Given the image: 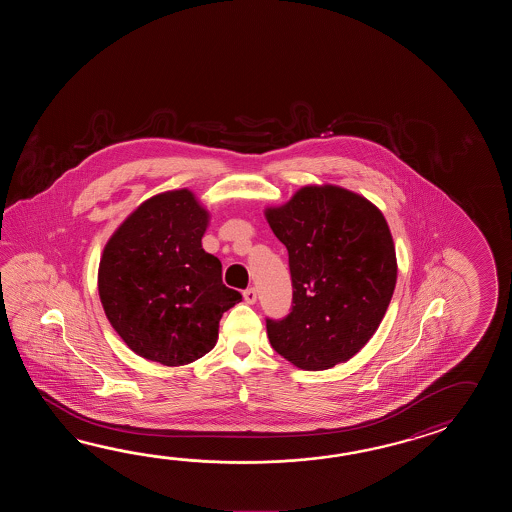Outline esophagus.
<instances>
[{"label": "esophagus", "instance_id": "obj_1", "mask_svg": "<svg viewBox=\"0 0 512 512\" xmlns=\"http://www.w3.org/2000/svg\"><path fill=\"white\" fill-rule=\"evenodd\" d=\"M243 298H245V302H247V304L249 305L256 304V298H258V294H256V289H254V287H249V289H245V291H243Z\"/></svg>", "mask_w": 512, "mask_h": 512}]
</instances>
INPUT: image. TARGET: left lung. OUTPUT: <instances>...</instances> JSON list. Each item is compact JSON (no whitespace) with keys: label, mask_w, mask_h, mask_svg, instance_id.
<instances>
[{"label":"left lung","mask_w":512,"mask_h":512,"mask_svg":"<svg viewBox=\"0 0 512 512\" xmlns=\"http://www.w3.org/2000/svg\"><path fill=\"white\" fill-rule=\"evenodd\" d=\"M289 252L293 311L267 320L271 346L305 371L348 362L381 326L397 283L392 232L366 197L337 185H307L265 208Z\"/></svg>","instance_id":"8db88e82"}]
</instances>
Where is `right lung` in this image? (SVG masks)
Listing matches in <instances>:
<instances>
[{"mask_svg": "<svg viewBox=\"0 0 512 512\" xmlns=\"http://www.w3.org/2000/svg\"><path fill=\"white\" fill-rule=\"evenodd\" d=\"M210 212L188 188L152 196L111 234L98 263L109 324L139 357L185 366L218 342L219 320L241 302L221 261L201 245Z\"/></svg>", "mask_w": 512, "mask_h": 512, "instance_id": "right-lung-1", "label": "right lung"}]
</instances>
